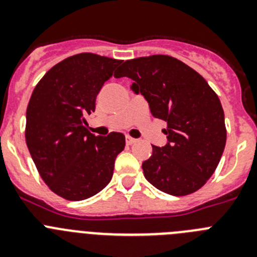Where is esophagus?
<instances>
[{
  "instance_id": "34e87169",
  "label": "esophagus",
  "mask_w": 257,
  "mask_h": 257,
  "mask_svg": "<svg viewBox=\"0 0 257 257\" xmlns=\"http://www.w3.org/2000/svg\"><path fill=\"white\" fill-rule=\"evenodd\" d=\"M136 142H138V140L134 139V138H131V136H126V144L127 145H133V144H135Z\"/></svg>"
}]
</instances>
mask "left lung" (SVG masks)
Here are the masks:
<instances>
[{
  "mask_svg": "<svg viewBox=\"0 0 257 257\" xmlns=\"http://www.w3.org/2000/svg\"><path fill=\"white\" fill-rule=\"evenodd\" d=\"M128 77L147 99L153 117L167 122V144L154 147L143 171L149 183L171 196L201 189L215 172L225 148L224 110L206 79L169 55L126 60L114 73Z\"/></svg>",
  "mask_w": 257,
  "mask_h": 257,
  "instance_id": "obj_1",
  "label": "left lung"
}]
</instances>
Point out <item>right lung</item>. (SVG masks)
I'll use <instances>...</instances> for the list:
<instances>
[{
	"mask_svg": "<svg viewBox=\"0 0 257 257\" xmlns=\"http://www.w3.org/2000/svg\"><path fill=\"white\" fill-rule=\"evenodd\" d=\"M122 60L82 52L69 56L36 85L27 106L26 142L50 190L68 201H82L112 180L114 161L124 135L95 136L86 115Z\"/></svg>",
	"mask_w": 257,
	"mask_h": 257,
	"instance_id": "1",
	"label": "right lung"
}]
</instances>
